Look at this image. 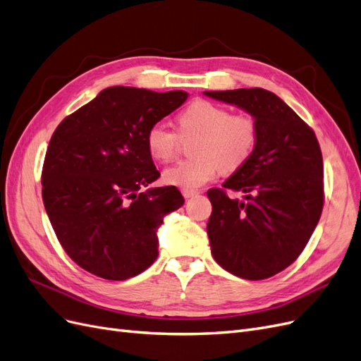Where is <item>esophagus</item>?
I'll list each match as a JSON object with an SVG mask.
<instances>
[{
	"label": "esophagus",
	"mask_w": 361,
	"mask_h": 361,
	"mask_svg": "<svg viewBox=\"0 0 361 361\" xmlns=\"http://www.w3.org/2000/svg\"><path fill=\"white\" fill-rule=\"evenodd\" d=\"M181 193H183V196H184V197H193V196H196V195H197V192H196V190H189V189H183V190H181Z\"/></svg>",
	"instance_id": "34e87169"
}]
</instances>
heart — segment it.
I'll use <instances>...</instances> for the list:
<instances>
[{
	"mask_svg": "<svg viewBox=\"0 0 361 361\" xmlns=\"http://www.w3.org/2000/svg\"><path fill=\"white\" fill-rule=\"evenodd\" d=\"M178 131L165 123H154L147 132V148L156 160L168 161L176 156L181 137L196 135L190 159L178 160L164 171V181L183 189H197L213 180L220 168L240 169L258 144V124L246 114H232L222 104L195 100L178 115Z\"/></svg>",
	"mask_w": 361,
	"mask_h": 361,
	"instance_id": "heart-1",
	"label": "heart"
}]
</instances>
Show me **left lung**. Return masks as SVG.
Wrapping results in <instances>:
<instances>
[{"label":"left lung","mask_w":361,"mask_h":361,"mask_svg":"<svg viewBox=\"0 0 361 361\" xmlns=\"http://www.w3.org/2000/svg\"><path fill=\"white\" fill-rule=\"evenodd\" d=\"M247 111L258 124L250 159L207 192L213 210L207 225L216 262L238 277L262 281L285 270L303 252L324 207V165L310 127L264 88L205 91ZM228 190L243 191L231 200Z\"/></svg>","instance_id":"obj_1"}]
</instances>
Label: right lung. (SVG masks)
<instances>
[{"label":"right lung","instance_id":"obj_1","mask_svg":"<svg viewBox=\"0 0 361 361\" xmlns=\"http://www.w3.org/2000/svg\"><path fill=\"white\" fill-rule=\"evenodd\" d=\"M185 99L180 90L109 87L58 124L42 196L58 241L80 269L126 281L156 261V229L184 197L176 185L141 190L160 177L145 137Z\"/></svg>","mask_w":361,"mask_h":361}]
</instances>
